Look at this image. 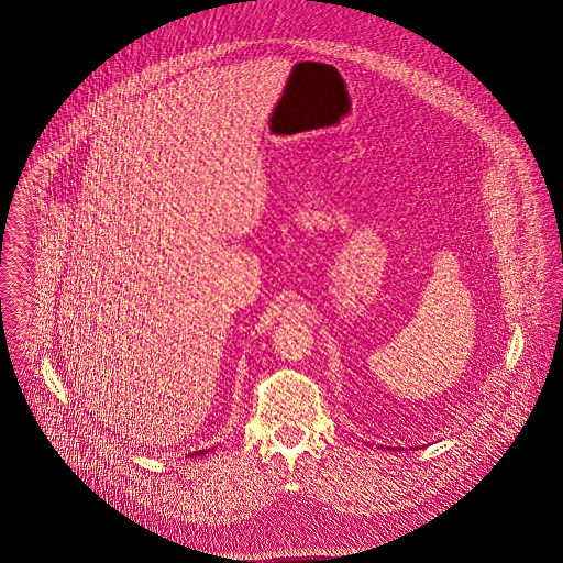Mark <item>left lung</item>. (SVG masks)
<instances>
[{
    "label": "left lung",
    "instance_id": "obj_1",
    "mask_svg": "<svg viewBox=\"0 0 563 563\" xmlns=\"http://www.w3.org/2000/svg\"><path fill=\"white\" fill-rule=\"evenodd\" d=\"M388 450H395V448H388Z\"/></svg>",
    "mask_w": 563,
    "mask_h": 563
}]
</instances>
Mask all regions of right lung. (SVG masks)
<instances>
[{
  "mask_svg": "<svg viewBox=\"0 0 563 563\" xmlns=\"http://www.w3.org/2000/svg\"><path fill=\"white\" fill-rule=\"evenodd\" d=\"M202 454H207V450H198V452H191V454H188V455H202Z\"/></svg>",
  "mask_w": 563,
  "mask_h": 563,
  "instance_id": "right-lung-1",
  "label": "right lung"
}]
</instances>
